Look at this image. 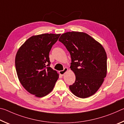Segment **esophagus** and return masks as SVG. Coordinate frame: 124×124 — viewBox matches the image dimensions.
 Instances as JSON below:
<instances>
[{"instance_id": "esophagus-1", "label": "esophagus", "mask_w": 124, "mask_h": 124, "mask_svg": "<svg viewBox=\"0 0 124 124\" xmlns=\"http://www.w3.org/2000/svg\"><path fill=\"white\" fill-rule=\"evenodd\" d=\"M68 69L67 68H64V70H63L60 71V74L61 75H63L65 74V73H66V72L68 71Z\"/></svg>"}]
</instances>
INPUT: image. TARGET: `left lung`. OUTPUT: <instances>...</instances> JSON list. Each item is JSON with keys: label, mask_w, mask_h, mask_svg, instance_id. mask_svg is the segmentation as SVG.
<instances>
[{"label": "left lung", "mask_w": 124, "mask_h": 124, "mask_svg": "<svg viewBox=\"0 0 124 124\" xmlns=\"http://www.w3.org/2000/svg\"><path fill=\"white\" fill-rule=\"evenodd\" d=\"M58 40L66 46L72 58L70 68L74 73L75 81L70 86L71 92L81 98L94 95L107 72V57L104 47L84 32H66Z\"/></svg>", "instance_id": "1"}]
</instances>
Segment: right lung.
<instances>
[{"mask_svg": "<svg viewBox=\"0 0 124 124\" xmlns=\"http://www.w3.org/2000/svg\"><path fill=\"white\" fill-rule=\"evenodd\" d=\"M60 34L33 35L17 52L15 67L18 78L25 89L37 97L53 90L59 74L50 67L49 52Z\"/></svg>", "mask_w": 124, "mask_h": 124, "instance_id": "right-lung-1", "label": "right lung"}]
</instances>
